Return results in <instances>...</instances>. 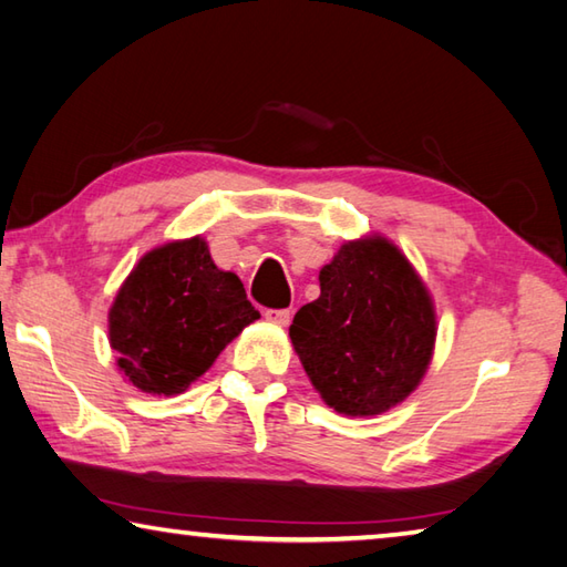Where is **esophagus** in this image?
<instances>
[{
    "label": "esophagus",
    "mask_w": 567,
    "mask_h": 567,
    "mask_svg": "<svg viewBox=\"0 0 567 567\" xmlns=\"http://www.w3.org/2000/svg\"><path fill=\"white\" fill-rule=\"evenodd\" d=\"M290 309H265V319L268 321H275V324L280 327H287L290 324Z\"/></svg>",
    "instance_id": "34e87169"
}]
</instances>
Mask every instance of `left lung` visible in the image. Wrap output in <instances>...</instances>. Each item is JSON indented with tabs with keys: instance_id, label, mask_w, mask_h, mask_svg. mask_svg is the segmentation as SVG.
I'll return each instance as SVG.
<instances>
[{
	"instance_id": "8db88e82",
	"label": "left lung",
	"mask_w": 567,
	"mask_h": 567,
	"mask_svg": "<svg viewBox=\"0 0 567 567\" xmlns=\"http://www.w3.org/2000/svg\"><path fill=\"white\" fill-rule=\"evenodd\" d=\"M321 295L290 324L309 381L337 413L379 415L415 391L435 343V309L405 255L353 240L319 272Z\"/></svg>"
}]
</instances>
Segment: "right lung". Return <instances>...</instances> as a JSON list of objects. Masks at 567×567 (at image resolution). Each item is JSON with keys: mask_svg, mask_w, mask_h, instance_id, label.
I'll use <instances>...</instances> for the list:
<instances>
[{"mask_svg": "<svg viewBox=\"0 0 567 567\" xmlns=\"http://www.w3.org/2000/svg\"><path fill=\"white\" fill-rule=\"evenodd\" d=\"M260 319L238 275L210 260L202 238L144 255L110 309V347L144 393H184L243 327Z\"/></svg>", "mask_w": 567, "mask_h": 567, "instance_id": "1", "label": "right lung"}]
</instances>
